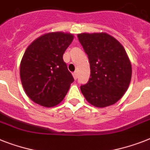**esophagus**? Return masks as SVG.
Listing matches in <instances>:
<instances>
[{
  "instance_id": "esophagus-1",
  "label": "esophagus",
  "mask_w": 150,
  "mask_h": 150,
  "mask_svg": "<svg viewBox=\"0 0 150 150\" xmlns=\"http://www.w3.org/2000/svg\"><path fill=\"white\" fill-rule=\"evenodd\" d=\"M73 76H74V78L75 79V80H76L77 79V72L76 71H75V72L73 73Z\"/></svg>"
}]
</instances>
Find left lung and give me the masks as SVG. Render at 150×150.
Returning a JSON list of instances; mask_svg holds the SVG:
<instances>
[{"instance_id": "left-lung-1", "label": "left lung", "mask_w": 150, "mask_h": 150, "mask_svg": "<svg viewBox=\"0 0 150 150\" xmlns=\"http://www.w3.org/2000/svg\"><path fill=\"white\" fill-rule=\"evenodd\" d=\"M77 37L90 65V80L80 86L83 95L99 108L114 104L125 94L132 77V65L124 47L104 32Z\"/></svg>"}]
</instances>
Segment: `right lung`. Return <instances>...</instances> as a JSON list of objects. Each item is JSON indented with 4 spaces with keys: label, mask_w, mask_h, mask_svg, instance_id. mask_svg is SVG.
Masks as SVG:
<instances>
[{
    "label": "right lung",
    "mask_w": 150,
    "mask_h": 150,
    "mask_svg": "<svg viewBox=\"0 0 150 150\" xmlns=\"http://www.w3.org/2000/svg\"><path fill=\"white\" fill-rule=\"evenodd\" d=\"M74 40L64 32H50L34 40L26 49L20 65L22 86L33 102L53 107L64 100L74 82L63 55Z\"/></svg>",
    "instance_id": "obj_1"
}]
</instances>
